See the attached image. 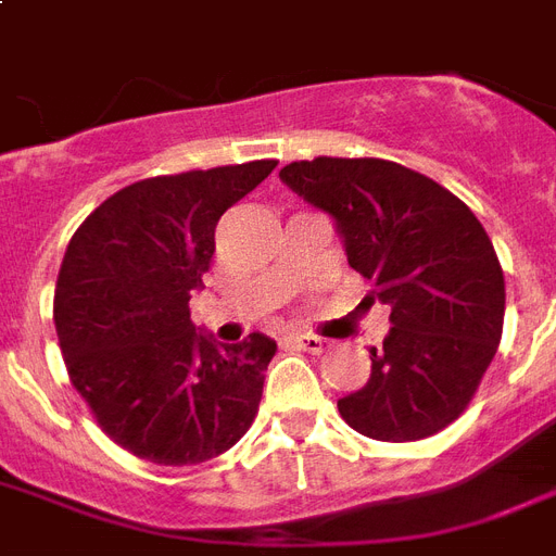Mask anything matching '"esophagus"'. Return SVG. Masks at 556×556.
Wrapping results in <instances>:
<instances>
[{"instance_id": "1", "label": "esophagus", "mask_w": 556, "mask_h": 556, "mask_svg": "<svg viewBox=\"0 0 556 556\" xmlns=\"http://www.w3.org/2000/svg\"><path fill=\"white\" fill-rule=\"evenodd\" d=\"M291 343L303 352H312V355H320L329 349V340L317 338V334H296V338H291Z\"/></svg>"}]
</instances>
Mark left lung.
Wrapping results in <instances>:
<instances>
[{
	"instance_id": "obj_1",
	"label": "left lung",
	"mask_w": 556,
	"mask_h": 556,
	"mask_svg": "<svg viewBox=\"0 0 556 556\" xmlns=\"http://www.w3.org/2000/svg\"><path fill=\"white\" fill-rule=\"evenodd\" d=\"M279 178L338 222L349 265L392 308L366 387L338 401L343 421L395 444L444 430L473 401L505 323V277L482 222L395 161L320 155Z\"/></svg>"
}]
</instances>
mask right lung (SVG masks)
<instances>
[{
    "label": "right lung",
    "mask_w": 556,
    "mask_h": 556,
    "mask_svg": "<svg viewBox=\"0 0 556 556\" xmlns=\"http://www.w3.org/2000/svg\"><path fill=\"white\" fill-rule=\"evenodd\" d=\"M277 161L155 176L109 195L74 230L54 288V326L74 389L109 439L152 465L222 456L256 418L277 343L195 334L201 288L227 207Z\"/></svg>",
    "instance_id": "1"
}]
</instances>
